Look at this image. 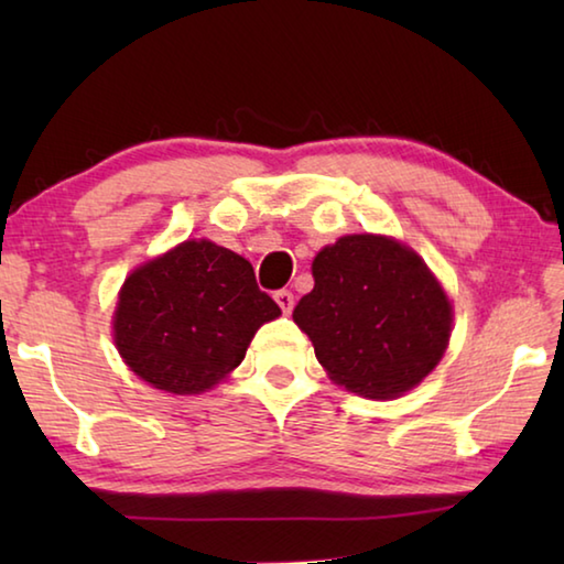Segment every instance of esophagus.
I'll use <instances>...</instances> for the list:
<instances>
[{"mask_svg":"<svg viewBox=\"0 0 564 564\" xmlns=\"http://www.w3.org/2000/svg\"><path fill=\"white\" fill-rule=\"evenodd\" d=\"M273 299H275V303L281 305L283 313H291V311H293V293H291V291H285V289L275 291Z\"/></svg>","mask_w":564,"mask_h":564,"instance_id":"34e87169","label":"esophagus"}]
</instances>
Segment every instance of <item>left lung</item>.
Instances as JSON below:
<instances>
[{"instance_id":"1","label":"left lung","mask_w":564,"mask_h":564,"mask_svg":"<svg viewBox=\"0 0 564 564\" xmlns=\"http://www.w3.org/2000/svg\"><path fill=\"white\" fill-rule=\"evenodd\" d=\"M313 279L293 321L350 393L398 398L443 358L451 301L410 248L383 236H343L316 256Z\"/></svg>"}]
</instances>
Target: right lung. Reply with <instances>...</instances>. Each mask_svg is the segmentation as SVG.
I'll return each mask as SVG.
<instances>
[{
  "label": "right lung",
  "instance_id": "obj_1",
  "mask_svg": "<svg viewBox=\"0 0 564 564\" xmlns=\"http://www.w3.org/2000/svg\"><path fill=\"white\" fill-rule=\"evenodd\" d=\"M279 316L251 263L212 241H186L129 275L113 340L147 383L191 395L234 370L256 330Z\"/></svg>",
  "mask_w": 564,
  "mask_h": 564
}]
</instances>
